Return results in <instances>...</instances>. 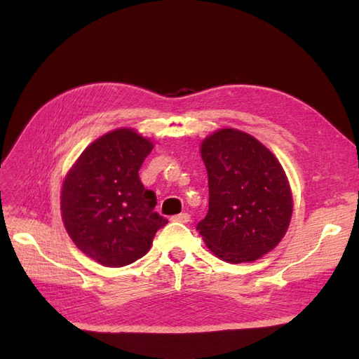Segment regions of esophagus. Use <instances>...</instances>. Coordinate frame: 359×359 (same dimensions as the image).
<instances>
[{"label":"esophagus","instance_id":"esophagus-1","mask_svg":"<svg viewBox=\"0 0 359 359\" xmlns=\"http://www.w3.org/2000/svg\"><path fill=\"white\" fill-rule=\"evenodd\" d=\"M170 220L172 222H180V223H187V222H190V215L187 212L177 214V215H172Z\"/></svg>","mask_w":359,"mask_h":359}]
</instances>
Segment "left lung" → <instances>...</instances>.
I'll use <instances>...</instances> for the list:
<instances>
[{"label": "left lung", "mask_w": 359, "mask_h": 359, "mask_svg": "<svg viewBox=\"0 0 359 359\" xmlns=\"http://www.w3.org/2000/svg\"><path fill=\"white\" fill-rule=\"evenodd\" d=\"M208 172L210 208L196 226L212 253L231 264L252 262L285 236L292 194L274 154L240 130L223 128L201 148Z\"/></svg>", "instance_id": "8db88e82"}]
</instances>
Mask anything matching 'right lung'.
Returning a JSON list of instances; mask_svg holds the SVG:
<instances>
[{"mask_svg": "<svg viewBox=\"0 0 359 359\" xmlns=\"http://www.w3.org/2000/svg\"><path fill=\"white\" fill-rule=\"evenodd\" d=\"M153 151L148 139L119 128L86 148L62 184L66 231L81 252L104 266H126L148 253L168 223L158 215L156 193L139 180Z\"/></svg>", "mask_w": 359, "mask_h": 359, "instance_id": "add662e5", "label": "right lung"}]
</instances>
